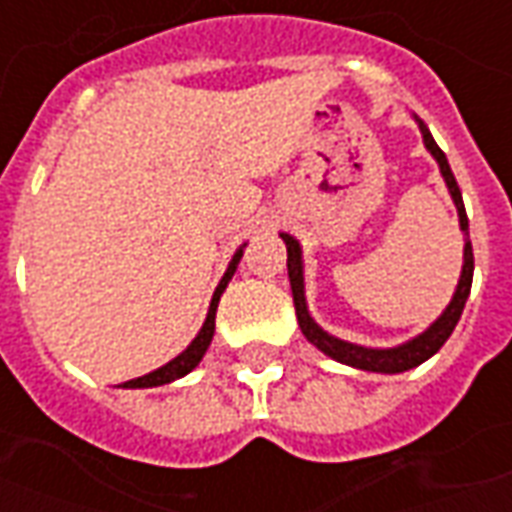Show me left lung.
Segmentation results:
<instances>
[{
	"label": "left lung",
	"instance_id": "1",
	"mask_svg": "<svg viewBox=\"0 0 512 512\" xmlns=\"http://www.w3.org/2000/svg\"><path fill=\"white\" fill-rule=\"evenodd\" d=\"M419 126V134H422V142L428 147V153L436 158L439 164V172L444 183H447V191H450L452 202H455V211H458V224H461L463 233V266L461 277H458V285H455V293H452L450 304L444 307L436 321L430 323L425 332H419L417 337H411L406 343L392 345V348H370V345H356L348 343V340H340L329 334L323 326L315 323V318L310 315V307H307V293H304V257H301V244L290 233H279L282 241L288 246V277H290V290H293V304H296V318H299L301 334L310 340L318 351H323L326 356H332L334 362H343L348 367H356V370H367V373H384V376H395V373H406L411 367H419L422 362H428L430 356L439 351L441 345L450 340L452 329L461 321V312L466 307V299H469V290H472V274H474V255H472V241H469V219H466V208H463V197L458 183H455V175H452L450 161L441 153V147L436 145V139L430 136L428 126L414 115Z\"/></svg>",
	"mask_w": 512,
	"mask_h": 512
}]
</instances>
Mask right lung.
I'll return each instance as SVG.
<instances>
[{"mask_svg": "<svg viewBox=\"0 0 512 512\" xmlns=\"http://www.w3.org/2000/svg\"><path fill=\"white\" fill-rule=\"evenodd\" d=\"M244 249L246 244H241L235 249L233 260H230V266L224 271V277L219 279V285L213 290V299H211V307H208V315H205V323H202V329L197 332V337L186 345V351H180L175 359H169L167 365H161L158 370L153 373H147L142 378H134V381H126V389H150V386H164V384H172V381H178V378L189 376L194 367L200 365L202 356L208 351V345L213 340V329H216V307H219V299H222L224 288L230 285V279H233L235 268L241 263V257H244Z\"/></svg>", "mask_w": 512, "mask_h": 512, "instance_id": "1", "label": "right lung"}]
</instances>
